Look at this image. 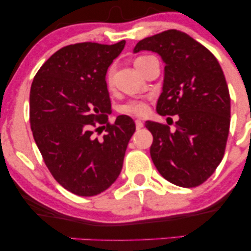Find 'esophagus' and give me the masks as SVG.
I'll list each match as a JSON object with an SVG mask.
<instances>
[{
  "label": "esophagus",
  "instance_id": "34e87169",
  "mask_svg": "<svg viewBox=\"0 0 251 251\" xmlns=\"http://www.w3.org/2000/svg\"><path fill=\"white\" fill-rule=\"evenodd\" d=\"M135 127H137L138 129L144 127V123L142 122V120H135Z\"/></svg>",
  "mask_w": 251,
  "mask_h": 251
}]
</instances>
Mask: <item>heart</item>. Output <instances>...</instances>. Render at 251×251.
I'll return each instance as SVG.
<instances>
[{
  "instance_id": "1",
  "label": "heart",
  "mask_w": 251,
  "mask_h": 251,
  "mask_svg": "<svg viewBox=\"0 0 251 251\" xmlns=\"http://www.w3.org/2000/svg\"><path fill=\"white\" fill-rule=\"evenodd\" d=\"M145 57L148 56H139L134 60V66L137 67V65L140 61H143ZM113 67L108 68L107 73H106V83H107L108 87L112 86V79H113ZM119 112L124 116H131V117H144L148 114L149 112V103L146 100L144 99H134L129 100L126 103H124L119 107Z\"/></svg>"
}]
</instances>
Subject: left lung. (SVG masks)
I'll return each mask as SVG.
<instances>
[{"label":"left lung","instance_id":"left-lung-1","mask_svg":"<svg viewBox=\"0 0 251 251\" xmlns=\"http://www.w3.org/2000/svg\"><path fill=\"white\" fill-rule=\"evenodd\" d=\"M140 50L158 53L165 62L157 112L178 116L175 131L145 123L153 135L152 162L175 185H201L223 159L229 135L230 94L223 71L211 51L176 29L142 40L133 51Z\"/></svg>","mask_w":251,"mask_h":251}]
</instances>
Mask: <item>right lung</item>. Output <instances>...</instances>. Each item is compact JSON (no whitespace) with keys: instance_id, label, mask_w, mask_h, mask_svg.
Wrapping results in <instances>:
<instances>
[{"instance_id":"1","label":"right lung","mask_w":251,"mask_h":251,"mask_svg":"<svg viewBox=\"0 0 251 251\" xmlns=\"http://www.w3.org/2000/svg\"><path fill=\"white\" fill-rule=\"evenodd\" d=\"M125 43L66 46L43 63L31 83L34 140L51 176L74 195L96 196L116 181L135 131L128 116L108 123L112 111L105 77ZM103 123L105 134L98 140L94 132Z\"/></svg>"}]
</instances>
